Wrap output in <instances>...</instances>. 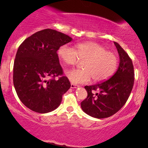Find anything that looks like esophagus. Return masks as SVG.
I'll use <instances>...</instances> for the list:
<instances>
[{
  "mask_svg": "<svg viewBox=\"0 0 148 148\" xmlns=\"http://www.w3.org/2000/svg\"><path fill=\"white\" fill-rule=\"evenodd\" d=\"M79 87V86L76 84H71V88H76Z\"/></svg>",
  "mask_w": 148,
  "mask_h": 148,
  "instance_id": "esophagus-1",
  "label": "esophagus"
}]
</instances>
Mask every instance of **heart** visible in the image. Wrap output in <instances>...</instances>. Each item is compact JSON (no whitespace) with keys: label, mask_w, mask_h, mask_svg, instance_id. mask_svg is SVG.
Returning <instances> with one entry per match:
<instances>
[{"label":"heart","mask_w":148,"mask_h":148,"mask_svg":"<svg viewBox=\"0 0 148 148\" xmlns=\"http://www.w3.org/2000/svg\"><path fill=\"white\" fill-rule=\"evenodd\" d=\"M58 55L64 64L71 66L77 63L79 59H84L81 62L82 69H70L65 73L74 84H86L92 78L96 82L105 81L114 74L118 66V58L114 53L93 42L77 44L75 49L67 45H62Z\"/></svg>","instance_id":"heart-1"}]
</instances>
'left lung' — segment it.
I'll list each match as a JSON object with an SVG mask.
<instances>
[{
  "mask_svg": "<svg viewBox=\"0 0 148 148\" xmlns=\"http://www.w3.org/2000/svg\"><path fill=\"white\" fill-rule=\"evenodd\" d=\"M120 56L118 70L103 82L85 86L88 97L81 101L82 110L96 118H106L114 115L127 102L134 83L132 59L120 45L114 42Z\"/></svg>",
  "mask_w": 148,
  "mask_h": 148,
  "instance_id": "obj_1",
  "label": "left lung"
}]
</instances>
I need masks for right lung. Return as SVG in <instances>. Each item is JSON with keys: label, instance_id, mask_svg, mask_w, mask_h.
I'll use <instances>...</instances> for the list:
<instances>
[{"label": "right lung", "instance_id": "obj_1", "mask_svg": "<svg viewBox=\"0 0 148 148\" xmlns=\"http://www.w3.org/2000/svg\"><path fill=\"white\" fill-rule=\"evenodd\" d=\"M72 40L65 34L48 28L28 37L18 47L13 83L19 99L32 111L46 113L55 110L70 88L57 51ZM56 76H59L57 80Z\"/></svg>", "mask_w": 148, "mask_h": 148}]
</instances>
